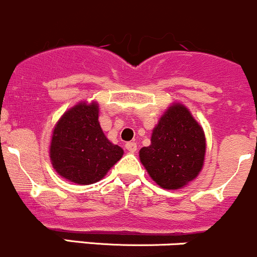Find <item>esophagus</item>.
Wrapping results in <instances>:
<instances>
[{"label":"esophagus","mask_w":257,"mask_h":257,"mask_svg":"<svg viewBox=\"0 0 257 257\" xmlns=\"http://www.w3.org/2000/svg\"><path fill=\"white\" fill-rule=\"evenodd\" d=\"M125 147H126V150H127V151H130V152H135V151H136V150H137V144H136V142H134V141L126 142Z\"/></svg>","instance_id":"1"}]
</instances>
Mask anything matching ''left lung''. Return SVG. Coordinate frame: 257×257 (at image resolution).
Returning a JSON list of instances; mask_svg holds the SVG:
<instances>
[{
  "label": "left lung",
  "instance_id": "1",
  "mask_svg": "<svg viewBox=\"0 0 257 257\" xmlns=\"http://www.w3.org/2000/svg\"><path fill=\"white\" fill-rule=\"evenodd\" d=\"M205 151L202 127L184 105L177 103L160 118L151 145L140 150V160L157 185L176 190L199 175Z\"/></svg>",
  "mask_w": 257,
  "mask_h": 257
}]
</instances>
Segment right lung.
<instances>
[{
	"label": "right lung",
	"mask_w": 257,
	"mask_h": 257,
	"mask_svg": "<svg viewBox=\"0 0 257 257\" xmlns=\"http://www.w3.org/2000/svg\"><path fill=\"white\" fill-rule=\"evenodd\" d=\"M123 150L106 139L98 123L97 103L68 110L53 130L50 157L65 179L80 185L100 181L122 157Z\"/></svg>",
	"instance_id": "right-lung-1"
}]
</instances>
